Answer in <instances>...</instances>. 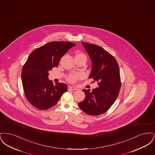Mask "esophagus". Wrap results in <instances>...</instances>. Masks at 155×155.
<instances>
[{"mask_svg":"<svg viewBox=\"0 0 155 155\" xmlns=\"http://www.w3.org/2000/svg\"><path fill=\"white\" fill-rule=\"evenodd\" d=\"M68 89L69 90H72V91H75V90H77V88L74 87H72V86H70L68 87Z\"/></svg>","mask_w":155,"mask_h":155,"instance_id":"esophagus-1","label":"esophagus"}]
</instances>
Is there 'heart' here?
<instances>
[{
    "label": "heart",
    "mask_w": 155,
    "mask_h": 155,
    "mask_svg": "<svg viewBox=\"0 0 155 155\" xmlns=\"http://www.w3.org/2000/svg\"><path fill=\"white\" fill-rule=\"evenodd\" d=\"M84 59L87 60V56L83 53H78L75 56V59ZM81 75L79 74H70L67 77V81L70 82H75L77 80L81 78Z\"/></svg>",
    "instance_id": "1"
}]
</instances>
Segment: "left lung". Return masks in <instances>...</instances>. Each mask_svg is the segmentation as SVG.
Instances as JSON below:
<instances>
[{
  "label": "left lung",
  "mask_w": 155,
  "mask_h": 155,
  "mask_svg": "<svg viewBox=\"0 0 155 155\" xmlns=\"http://www.w3.org/2000/svg\"><path fill=\"white\" fill-rule=\"evenodd\" d=\"M92 60L89 78L97 81L99 87L83 89L85 97L78 106L86 114L98 116L108 110L114 103L121 87V78L117 60L110 53L96 45L82 42Z\"/></svg>",
  "instance_id": "1"
}]
</instances>
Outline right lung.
Segmentation results:
<instances>
[{
    "instance_id": "obj_1",
    "label": "right lung",
    "mask_w": 155,
    "mask_h": 155,
    "mask_svg": "<svg viewBox=\"0 0 155 155\" xmlns=\"http://www.w3.org/2000/svg\"><path fill=\"white\" fill-rule=\"evenodd\" d=\"M76 45L68 42L53 41L35 49L22 66L21 80L24 94L31 105L47 110L58 102L67 91L64 83L48 80L49 70L59 64L61 57Z\"/></svg>"
}]
</instances>
